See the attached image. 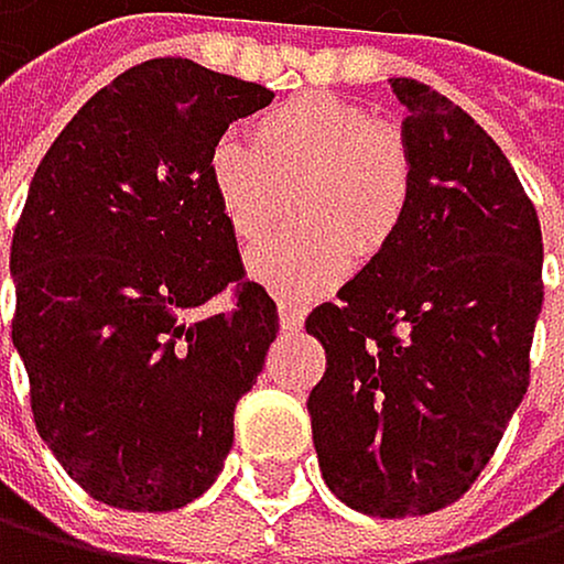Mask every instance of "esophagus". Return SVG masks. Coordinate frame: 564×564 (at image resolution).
I'll list each match as a JSON object with an SVG mask.
<instances>
[{"label": "esophagus", "mask_w": 564, "mask_h": 564, "mask_svg": "<svg viewBox=\"0 0 564 564\" xmlns=\"http://www.w3.org/2000/svg\"><path fill=\"white\" fill-rule=\"evenodd\" d=\"M276 312H280V325H284V329H291V333H297L301 325H305V308H301L297 301H291V297H280L276 301Z\"/></svg>", "instance_id": "34e87169"}]
</instances>
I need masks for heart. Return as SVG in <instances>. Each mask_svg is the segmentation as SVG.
<instances>
[{
	"instance_id": "b5f03b06",
	"label": "heart",
	"mask_w": 564,
	"mask_h": 564,
	"mask_svg": "<svg viewBox=\"0 0 564 564\" xmlns=\"http://www.w3.org/2000/svg\"><path fill=\"white\" fill-rule=\"evenodd\" d=\"M207 180L242 246L270 239L291 189L301 228L256 249L249 267L280 294H308L336 284L354 252L375 259L391 246L409 210L412 162L402 138L364 107L308 93L256 117L252 141H214Z\"/></svg>"
}]
</instances>
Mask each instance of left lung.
I'll return each instance as SVG.
<instances>
[{
    "label": "left lung",
    "mask_w": 564,
    "mask_h": 564,
    "mask_svg": "<svg viewBox=\"0 0 564 564\" xmlns=\"http://www.w3.org/2000/svg\"><path fill=\"white\" fill-rule=\"evenodd\" d=\"M412 194L384 252L318 305V468L346 506L423 517L460 499L531 384L541 221L510 159L447 96L391 78Z\"/></svg>",
    "instance_id": "left-lung-1"
}]
</instances>
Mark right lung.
Returning a JSON list of instances; mask_svg holds the SVG:
<instances>
[{
	"label": "right lung",
	"mask_w": 564,
	"mask_h": 564,
	"mask_svg": "<svg viewBox=\"0 0 564 564\" xmlns=\"http://www.w3.org/2000/svg\"><path fill=\"white\" fill-rule=\"evenodd\" d=\"M267 86L186 58L117 75L54 138L13 231V346L41 441L93 499L180 510L221 475L280 318L207 180ZM229 294L225 313L194 316Z\"/></svg>",
	"instance_id": "1"
}]
</instances>
